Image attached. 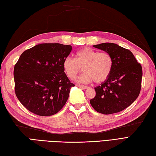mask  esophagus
<instances>
[{
    "mask_svg": "<svg viewBox=\"0 0 156 156\" xmlns=\"http://www.w3.org/2000/svg\"><path fill=\"white\" fill-rule=\"evenodd\" d=\"M77 86H78V87L82 89H87V88H88V87H87V86H82V85H77Z\"/></svg>",
    "mask_w": 156,
    "mask_h": 156,
    "instance_id": "1",
    "label": "esophagus"
}]
</instances>
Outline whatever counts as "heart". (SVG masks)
<instances>
[{"label":"heart","instance_id":"b5f03b06","mask_svg":"<svg viewBox=\"0 0 156 156\" xmlns=\"http://www.w3.org/2000/svg\"><path fill=\"white\" fill-rule=\"evenodd\" d=\"M113 67V59L107 52H98L90 48H82L75 54V59L66 58L63 68L68 77L74 80L82 68L84 72L77 82L87 84L92 81L97 83L104 82L110 76Z\"/></svg>","mask_w":156,"mask_h":156}]
</instances>
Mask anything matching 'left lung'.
<instances>
[{"label": "left lung", "instance_id": "1", "mask_svg": "<svg viewBox=\"0 0 156 156\" xmlns=\"http://www.w3.org/2000/svg\"><path fill=\"white\" fill-rule=\"evenodd\" d=\"M94 48L110 54L113 67L107 80L94 88L96 96L90 101L96 111L104 115L120 112L136 100L141 90L142 68L129 49L112 43Z\"/></svg>", "mask_w": 156, "mask_h": 156}]
</instances>
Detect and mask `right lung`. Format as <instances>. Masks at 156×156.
Segmentation results:
<instances>
[{"instance_id":"add662e5","label":"right lung","mask_w":156,"mask_h":156,"mask_svg":"<svg viewBox=\"0 0 156 156\" xmlns=\"http://www.w3.org/2000/svg\"><path fill=\"white\" fill-rule=\"evenodd\" d=\"M72 49L68 45L41 44L20 56L14 68L15 90L27 110L51 116L65 105L74 84L65 74L63 62Z\"/></svg>"}]
</instances>
